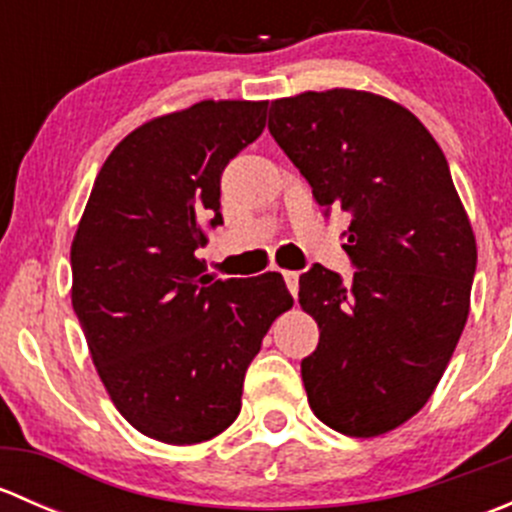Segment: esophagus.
I'll return each mask as SVG.
<instances>
[{"label": "esophagus", "mask_w": 512, "mask_h": 512, "mask_svg": "<svg viewBox=\"0 0 512 512\" xmlns=\"http://www.w3.org/2000/svg\"><path fill=\"white\" fill-rule=\"evenodd\" d=\"M282 275H285L287 289H289V292H292V297H297V292H299V272L285 270V272H282Z\"/></svg>", "instance_id": "obj_1"}]
</instances>
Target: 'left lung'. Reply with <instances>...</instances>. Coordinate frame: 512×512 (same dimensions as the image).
Listing matches in <instances>:
<instances>
[{
  "mask_svg": "<svg viewBox=\"0 0 512 512\" xmlns=\"http://www.w3.org/2000/svg\"><path fill=\"white\" fill-rule=\"evenodd\" d=\"M277 146L324 213L352 215V282L322 265L299 277V304L319 327L302 359L314 416L371 438L431 399L466 327L476 235L446 156L421 121L369 91H304L270 106Z\"/></svg>",
  "mask_w": 512,
  "mask_h": 512,
  "instance_id": "8db88e82",
  "label": "left lung"
}]
</instances>
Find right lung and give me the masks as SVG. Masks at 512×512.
<instances>
[{"mask_svg": "<svg viewBox=\"0 0 512 512\" xmlns=\"http://www.w3.org/2000/svg\"><path fill=\"white\" fill-rule=\"evenodd\" d=\"M267 101H200L128 133L98 170L71 242V304L108 396L173 446L210 441L242 406L262 339L292 307L280 272L215 280L195 252L223 225L220 175Z\"/></svg>", "mask_w": 512, "mask_h": 512, "instance_id": "1", "label": "right lung"}]
</instances>
